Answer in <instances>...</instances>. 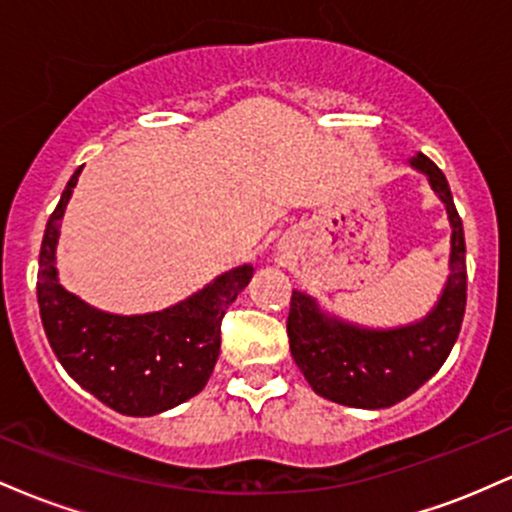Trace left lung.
I'll list each match as a JSON object with an SVG mask.
<instances>
[{"mask_svg": "<svg viewBox=\"0 0 512 512\" xmlns=\"http://www.w3.org/2000/svg\"><path fill=\"white\" fill-rule=\"evenodd\" d=\"M411 166L426 173L452 226L450 276L436 308L414 325L366 330L322 313L315 298L301 291L291 296L286 332L293 361L317 395L344 407L385 409L407 399L438 373L462 327L467 305L462 219L443 170L424 154L411 158Z\"/></svg>", "mask_w": 512, "mask_h": 512, "instance_id": "left-lung-1", "label": "left lung"}]
</instances>
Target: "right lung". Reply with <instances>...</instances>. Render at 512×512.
<instances>
[{
  "instance_id": "obj_1",
  "label": "right lung",
  "mask_w": 512,
  "mask_h": 512,
  "mask_svg": "<svg viewBox=\"0 0 512 512\" xmlns=\"http://www.w3.org/2000/svg\"><path fill=\"white\" fill-rule=\"evenodd\" d=\"M81 168L69 178L45 226L38 260V308L64 370L127 416H154L204 390L221 349V320L250 284V264L216 276L187 301L161 313L113 315L91 308L57 281L60 223Z\"/></svg>"
}]
</instances>
